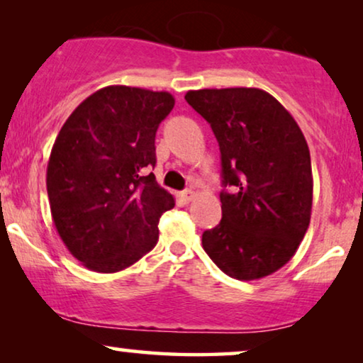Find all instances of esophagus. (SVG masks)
<instances>
[{"label":"esophagus","mask_w":363,"mask_h":363,"mask_svg":"<svg viewBox=\"0 0 363 363\" xmlns=\"http://www.w3.org/2000/svg\"><path fill=\"white\" fill-rule=\"evenodd\" d=\"M182 200L185 201V203L193 201V200H195V191H193V190H185V191L182 193Z\"/></svg>","instance_id":"1"}]
</instances>
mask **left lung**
<instances>
[{"label": "left lung", "mask_w": 363, "mask_h": 363, "mask_svg": "<svg viewBox=\"0 0 363 363\" xmlns=\"http://www.w3.org/2000/svg\"><path fill=\"white\" fill-rule=\"evenodd\" d=\"M221 152V221L201 245L230 277L255 281L296 255L311 223L312 168L304 133L269 92L256 87L188 91Z\"/></svg>", "instance_id": "left-lung-1"}]
</instances>
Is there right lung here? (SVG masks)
Segmentation results:
<instances>
[{"label": "right lung", "mask_w": 363, "mask_h": 363, "mask_svg": "<svg viewBox=\"0 0 363 363\" xmlns=\"http://www.w3.org/2000/svg\"><path fill=\"white\" fill-rule=\"evenodd\" d=\"M170 92L99 89L76 107L54 142L46 186L54 226L87 269L117 272L158 241V221L175 198L143 177L155 167V133L172 112Z\"/></svg>", "instance_id": "right-lung-1"}]
</instances>
